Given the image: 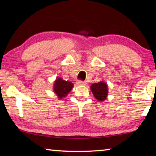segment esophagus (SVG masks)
I'll use <instances>...</instances> for the list:
<instances>
[{"instance_id": "1", "label": "esophagus", "mask_w": 156, "mask_h": 156, "mask_svg": "<svg viewBox=\"0 0 156 156\" xmlns=\"http://www.w3.org/2000/svg\"><path fill=\"white\" fill-rule=\"evenodd\" d=\"M77 84L78 85H86V83L84 81H82V80H78L77 81Z\"/></svg>"}]
</instances>
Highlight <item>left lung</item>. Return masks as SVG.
I'll return each mask as SVG.
<instances>
[{
	"label": "left lung",
	"instance_id": "8db88e82",
	"mask_svg": "<svg viewBox=\"0 0 156 156\" xmlns=\"http://www.w3.org/2000/svg\"><path fill=\"white\" fill-rule=\"evenodd\" d=\"M91 90L94 97L99 101H104L107 98L108 95V87L107 83L103 81H100L98 83L92 84Z\"/></svg>",
	"mask_w": 156,
	"mask_h": 156
}]
</instances>
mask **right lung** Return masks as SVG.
Here are the masks:
<instances>
[{
  "label": "right lung",
  "instance_id": "obj_1",
  "mask_svg": "<svg viewBox=\"0 0 156 156\" xmlns=\"http://www.w3.org/2000/svg\"><path fill=\"white\" fill-rule=\"evenodd\" d=\"M73 87V84L71 82L64 80L61 78H58L54 82V91L59 99H62L69 93Z\"/></svg>",
  "mask_w": 156,
  "mask_h": 156
}]
</instances>
